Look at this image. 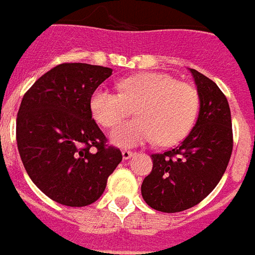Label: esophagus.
Here are the masks:
<instances>
[{
    "mask_svg": "<svg viewBox=\"0 0 255 255\" xmlns=\"http://www.w3.org/2000/svg\"><path fill=\"white\" fill-rule=\"evenodd\" d=\"M133 155H134V153H133L131 150H128V149H124V150H122V157H124L125 160H128V159H130V157H131V156H133Z\"/></svg>",
    "mask_w": 255,
    "mask_h": 255,
    "instance_id": "obj_1",
    "label": "esophagus"
}]
</instances>
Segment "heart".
Returning <instances> with one entry per match:
<instances>
[{
  "mask_svg": "<svg viewBox=\"0 0 255 255\" xmlns=\"http://www.w3.org/2000/svg\"><path fill=\"white\" fill-rule=\"evenodd\" d=\"M117 85L120 94L100 85L89 99L95 121L105 128L118 125L134 106L137 117L111 133L114 144L135 146L157 138L161 145H171L190 131L198 113L194 87L156 72L126 77Z\"/></svg>",
  "mask_w": 255,
  "mask_h": 255,
  "instance_id": "b5f03b06",
  "label": "heart"
}]
</instances>
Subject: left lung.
<instances>
[{
    "label": "left lung",
    "mask_w": 255,
    "mask_h": 255,
    "mask_svg": "<svg viewBox=\"0 0 255 255\" xmlns=\"http://www.w3.org/2000/svg\"><path fill=\"white\" fill-rule=\"evenodd\" d=\"M200 98L194 128L181 145L152 155L153 167L141 185L144 201L156 211L175 213L193 208L222 179L232 153L231 111L220 88L190 69Z\"/></svg>",
    "instance_id": "obj_1"
}]
</instances>
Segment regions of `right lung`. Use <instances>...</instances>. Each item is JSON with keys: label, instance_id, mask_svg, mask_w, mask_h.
I'll return each instance as SVG.
<instances>
[{"label": "right lung", "instance_id": "1", "mask_svg": "<svg viewBox=\"0 0 255 255\" xmlns=\"http://www.w3.org/2000/svg\"><path fill=\"white\" fill-rule=\"evenodd\" d=\"M113 69L61 64L25 92L17 113L16 140L31 181L53 201L87 206L99 198L122 160L118 148L92 120L89 99Z\"/></svg>", "mask_w": 255, "mask_h": 255}]
</instances>
